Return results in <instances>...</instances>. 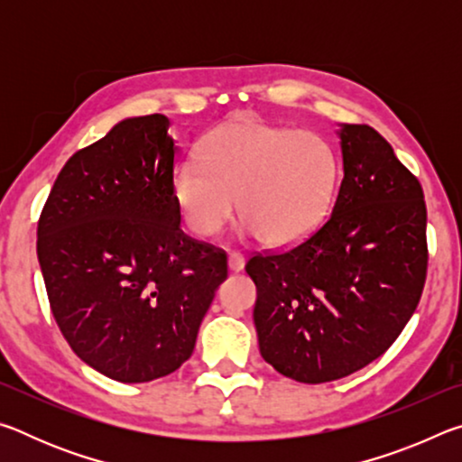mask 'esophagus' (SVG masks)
Segmentation results:
<instances>
[{
  "label": "esophagus",
  "instance_id": "34e87169",
  "mask_svg": "<svg viewBox=\"0 0 462 462\" xmlns=\"http://www.w3.org/2000/svg\"><path fill=\"white\" fill-rule=\"evenodd\" d=\"M228 269L232 273H240L242 269H245V256L238 253H230L228 254Z\"/></svg>",
  "mask_w": 462,
  "mask_h": 462
}]
</instances>
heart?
I'll return each instance as SVG.
<instances>
[{"label":"heart","mask_w":462,"mask_h":462,"mask_svg":"<svg viewBox=\"0 0 462 462\" xmlns=\"http://www.w3.org/2000/svg\"><path fill=\"white\" fill-rule=\"evenodd\" d=\"M338 159L322 136L236 118L209 132L201 162L171 177L185 224L214 236L234 214L267 246H293L324 222L338 185Z\"/></svg>","instance_id":"b5f03b06"}]
</instances>
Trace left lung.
I'll return each instance as SVG.
<instances>
[{"label": "left lung", "instance_id": "left-lung-1", "mask_svg": "<svg viewBox=\"0 0 462 462\" xmlns=\"http://www.w3.org/2000/svg\"><path fill=\"white\" fill-rule=\"evenodd\" d=\"M342 183L332 216L300 245L256 254L254 326L273 369L300 383L342 379L379 358L426 281V201L371 126L340 124Z\"/></svg>", "mask_w": 462, "mask_h": 462}]
</instances>
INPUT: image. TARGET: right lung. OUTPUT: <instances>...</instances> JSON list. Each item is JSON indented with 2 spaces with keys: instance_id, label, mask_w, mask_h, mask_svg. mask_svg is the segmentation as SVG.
Masks as SVG:
<instances>
[{
  "instance_id": "obj_1",
  "label": "right lung",
  "mask_w": 462,
  "mask_h": 462,
  "mask_svg": "<svg viewBox=\"0 0 462 462\" xmlns=\"http://www.w3.org/2000/svg\"><path fill=\"white\" fill-rule=\"evenodd\" d=\"M169 126L162 114L126 118L77 151L38 222V263L62 336L120 383L177 371L228 277L222 250L181 230Z\"/></svg>"
}]
</instances>
